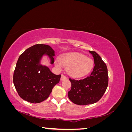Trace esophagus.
<instances>
[{"instance_id": "esophagus-1", "label": "esophagus", "mask_w": 132, "mask_h": 132, "mask_svg": "<svg viewBox=\"0 0 132 132\" xmlns=\"http://www.w3.org/2000/svg\"><path fill=\"white\" fill-rule=\"evenodd\" d=\"M65 79H67V77H65V75H62V76H61V80H65Z\"/></svg>"}]
</instances>
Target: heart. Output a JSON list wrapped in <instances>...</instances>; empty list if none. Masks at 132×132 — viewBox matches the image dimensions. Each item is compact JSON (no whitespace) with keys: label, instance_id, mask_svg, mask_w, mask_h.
Segmentation results:
<instances>
[{"label":"heart","instance_id":"b5f03b06","mask_svg":"<svg viewBox=\"0 0 132 132\" xmlns=\"http://www.w3.org/2000/svg\"><path fill=\"white\" fill-rule=\"evenodd\" d=\"M67 66L68 74L74 78H81L88 74L94 67L93 60L81 53L73 52L63 55L55 61L58 68H62V64Z\"/></svg>","mask_w":132,"mask_h":132}]
</instances>
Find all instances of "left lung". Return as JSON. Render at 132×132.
<instances>
[{"label":"left lung","mask_w":132,"mask_h":132,"mask_svg":"<svg viewBox=\"0 0 132 132\" xmlns=\"http://www.w3.org/2000/svg\"><path fill=\"white\" fill-rule=\"evenodd\" d=\"M89 52L93 55L95 63L91 74L79 80L69 79L71 88L68 92V97L71 102L78 105L97 102L105 94L109 83L106 64L96 52L90 51Z\"/></svg>","instance_id":"obj_1"}]
</instances>
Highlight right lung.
Segmentation results:
<instances>
[{
    "instance_id": "add662e5",
    "label": "right lung",
    "mask_w": 132,
    "mask_h": 132,
    "mask_svg": "<svg viewBox=\"0 0 132 132\" xmlns=\"http://www.w3.org/2000/svg\"><path fill=\"white\" fill-rule=\"evenodd\" d=\"M43 55L54 63V51L43 44H37L25 51L18 60L13 75V82L19 95L24 100L37 103L45 100L53 87L59 82L61 75H55L41 64Z\"/></svg>"
}]
</instances>
